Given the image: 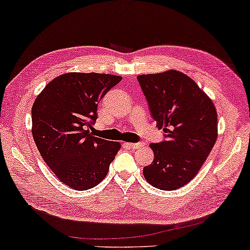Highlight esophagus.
<instances>
[{
	"label": "esophagus",
	"instance_id": "obj_1",
	"mask_svg": "<svg viewBox=\"0 0 250 250\" xmlns=\"http://www.w3.org/2000/svg\"><path fill=\"white\" fill-rule=\"evenodd\" d=\"M128 146H130V148H132V149H138V148H140L141 146H143L144 145V143H133V144H127Z\"/></svg>",
	"mask_w": 250,
	"mask_h": 250
}]
</instances>
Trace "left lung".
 Segmentation results:
<instances>
[{"instance_id": "1", "label": "left lung", "mask_w": 250, "mask_h": 250, "mask_svg": "<svg viewBox=\"0 0 250 250\" xmlns=\"http://www.w3.org/2000/svg\"><path fill=\"white\" fill-rule=\"evenodd\" d=\"M137 79L153 119L165 131L161 143L150 144L154 160L144 176L158 189L176 190L196 176L213 148L217 111L198 84L178 70Z\"/></svg>"}]
</instances>
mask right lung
Returning <instances> with one entry per match:
<instances>
[{
    "label": "right lung",
    "mask_w": 250,
    "mask_h": 250,
    "mask_svg": "<svg viewBox=\"0 0 250 250\" xmlns=\"http://www.w3.org/2000/svg\"><path fill=\"white\" fill-rule=\"evenodd\" d=\"M120 76L68 73L55 78L32 106V135L40 155L63 184L75 190L106 176L120 144L94 137L100 101Z\"/></svg>",
    "instance_id": "obj_1"
}]
</instances>
